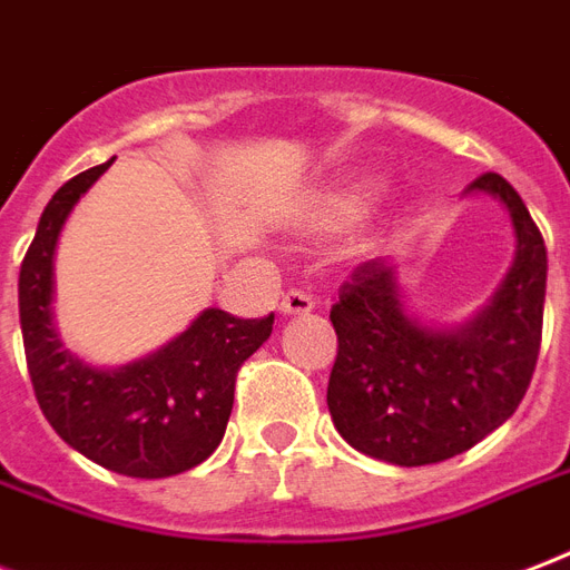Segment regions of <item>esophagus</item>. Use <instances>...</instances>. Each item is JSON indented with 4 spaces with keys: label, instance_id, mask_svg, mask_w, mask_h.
Wrapping results in <instances>:
<instances>
[{
    "label": "esophagus",
    "instance_id": "obj_1",
    "mask_svg": "<svg viewBox=\"0 0 570 570\" xmlns=\"http://www.w3.org/2000/svg\"><path fill=\"white\" fill-rule=\"evenodd\" d=\"M316 307L314 295L302 293V289H289V293L281 298V314L284 316H298V314H311Z\"/></svg>",
    "mask_w": 570,
    "mask_h": 570
}]
</instances>
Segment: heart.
Here are the masks:
<instances>
[{"label": "heart", "instance_id": "b5f03b06", "mask_svg": "<svg viewBox=\"0 0 570 570\" xmlns=\"http://www.w3.org/2000/svg\"><path fill=\"white\" fill-rule=\"evenodd\" d=\"M376 194H380V181L364 179V176L362 179H346L337 181V185H328V188H323L311 199L304 227L316 233V236L350 229L371 212Z\"/></svg>", "mask_w": 570, "mask_h": 570}]
</instances>
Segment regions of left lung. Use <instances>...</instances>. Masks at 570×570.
<instances>
[{
  "label": "left lung",
  "instance_id": "left-lung-1",
  "mask_svg": "<svg viewBox=\"0 0 570 570\" xmlns=\"http://www.w3.org/2000/svg\"><path fill=\"white\" fill-rule=\"evenodd\" d=\"M466 190L497 197L517 236L514 266L493 302L460 328H428L406 316L397 266L367 259L332 304L337 358L328 412L355 451L394 466H428L463 454L514 415L544 325L547 247L527 203L499 173Z\"/></svg>",
  "mask_w": 570,
  "mask_h": 570
}]
</instances>
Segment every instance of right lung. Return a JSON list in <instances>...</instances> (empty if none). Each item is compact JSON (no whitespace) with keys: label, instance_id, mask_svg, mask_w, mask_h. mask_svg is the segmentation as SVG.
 <instances>
[{"label":"right lung","instance_id":"add662e5","mask_svg":"<svg viewBox=\"0 0 570 570\" xmlns=\"http://www.w3.org/2000/svg\"><path fill=\"white\" fill-rule=\"evenodd\" d=\"M56 190L20 266L26 367L43 419L82 458L128 478L188 472L224 440L238 367L268 341L275 314L238 320L208 307L149 358L101 371L65 350L53 325V254L77 199L104 169Z\"/></svg>","mask_w":570,"mask_h":570}]
</instances>
